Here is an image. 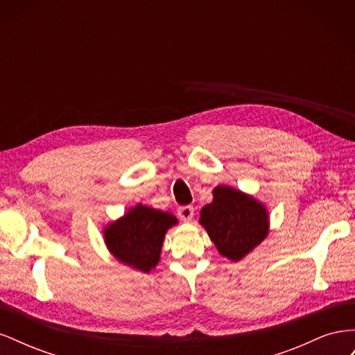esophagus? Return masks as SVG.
<instances>
[{"mask_svg":"<svg viewBox=\"0 0 355 355\" xmlns=\"http://www.w3.org/2000/svg\"><path fill=\"white\" fill-rule=\"evenodd\" d=\"M179 218L184 220V222H191V219L194 218V207L192 206H185V207H180L178 210Z\"/></svg>","mask_w":355,"mask_h":355,"instance_id":"34e87169","label":"esophagus"}]
</instances>
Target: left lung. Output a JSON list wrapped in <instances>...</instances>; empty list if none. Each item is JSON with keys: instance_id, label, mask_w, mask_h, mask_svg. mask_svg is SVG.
I'll list each match as a JSON object with an SVG mask.
<instances>
[{"instance_id": "8db88e82", "label": "left lung", "mask_w": 355, "mask_h": 355, "mask_svg": "<svg viewBox=\"0 0 355 355\" xmlns=\"http://www.w3.org/2000/svg\"><path fill=\"white\" fill-rule=\"evenodd\" d=\"M198 222L218 252L232 262L252 253L270 234L265 204L230 185L213 188V200L201 209Z\"/></svg>"}]
</instances>
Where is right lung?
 I'll return each mask as SVG.
<instances>
[{"mask_svg":"<svg viewBox=\"0 0 355 355\" xmlns=\"http://www.w3.org/2000/svg\"><path fill=\"white\" fill-rule=\"evenodd\" d=\"M178 223L175 214L139 202L105 225L103 241L118 262L148 274L159 262L167 231Z\"/></svg>","mask_w":355,"mask_h":355,"instance_id":"right-lung-1","label":"right lung"}]
</instances>
